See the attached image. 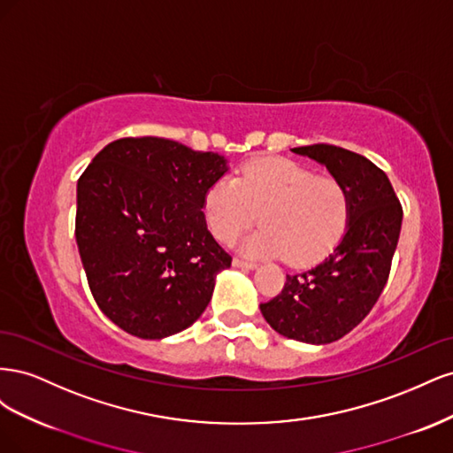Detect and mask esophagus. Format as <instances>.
Wrapping results in <instances>:
<instances>
[{"mask_svg":"<svg viewBox=\"0 0 453 453\" xmlns=\"http://www.w3.org/2000/svg\"><path fill=\"white\" fill-rule=\"evenodd\" d=\"M232 265H234L236 268H245V270L257 268V263H253V260H243V258H238V257L232 260Z\"/></svg>","mask_w":453,"mask_h":453,"instance_id":"obj_1","label":"esophagus"}]
</instances>
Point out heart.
Returning a JSON list of instances; mask_svg holds the SVG:
<instances>
[{
	"label": "heart",
	"instance_id": "b5f03b06",
	"mask_svg": "<svg viewBox=\"0 0 453 453\" xmlns=\"http://www.w3.org/2000/svg\"><path fill=\"white\" fill-rule=\"evenodd\" d=\"M202 211L210 232L223 243L234 242L260 217L265 226L245 240L242 250L308 266L346 236L351 196L338 177L318 175L289 158H258L242 166L236 180L221 177L211 183Z\"/></svg>",
	"mask_w": 453,
	"mask_h": 453
}]
</instances>
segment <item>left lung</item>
Instances as JSON below:
<instances>
[{
  "label": "left lung",
  "mask_w": 453,
  "mask_h": 453,
  "mask_svg": "<svg viewBox=\"0 0 453 453\" xmlns=\"http://www.w3.org/2000/svg\"><path fill=\"white\" fill-rule=\"evenodd\" d=\"M328 168L351 196L346 236L323 263L287 273L278 296L260 304L273 331L306 344H331L357 326L388 283L403 225V205L386 172L353 150L315 143L295 147Z\"/></svg>",
  "instance_id": "8db88e82"
}]
</instances>
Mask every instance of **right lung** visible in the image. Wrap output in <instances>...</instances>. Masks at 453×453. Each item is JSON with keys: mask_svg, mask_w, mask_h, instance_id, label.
<instances>
[{"mask_svg": "<svg viewBox=\"0 0 453 453\" xmlns=\"http://www.w3.org/2000/svg\"><path fill=\"white\" fill-rule=\"evenodd\" d=\"M226 172L217 153L143 135L105 145L77 181L75 238L100 310L122 331L158 340L193 325L232 257L202 202Z\"/></svg>", "mask_w": 453, "mask_h": 453, "instance_id": "add662e5", "label": "right lung"}]
</instances>
